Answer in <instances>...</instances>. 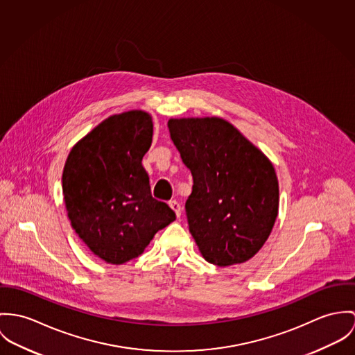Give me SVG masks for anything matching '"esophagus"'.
<instances>
[{
    "instance_id": "obj_1",
    "label": "esophagus",
    "mask_w": 355,
    "mask_h": 355,
    "mask_svg": "<svg viewBox=\"0 0 355 355\" xmlns=\"http://www.w3.org/2000/svg\"><path fill=\"white\" fill-rule=\"evenodd\" d=\"M168 205L175 212L177 218H180L181 216V204L178 201H175V200H171V201H168Z\"/></svg>"
}]
</instances>
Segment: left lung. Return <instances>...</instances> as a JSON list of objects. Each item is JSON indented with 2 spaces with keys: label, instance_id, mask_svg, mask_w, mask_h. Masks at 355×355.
I'll list each match as a JSON object with an SVG mask.
<instances>
[{
  "label": "left lung",
  "instance_id": "1",
  "mask_svg": "<svg viewBox=\"0 0 355 355\" xmlns=\"http://www.w3.org/2000/svg\"><path fill=\"white\" fill-rule=\"evenodd\" d=\"M167 126L193 177L185 209L201 256L219 267L248 261L275 225L274 164L226 119H170Z\"/></svg>",
  "mask_w": 355,
  "mask_h": 355
}]
</instances>
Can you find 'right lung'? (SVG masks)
I'll return each mask as SVG.
<instances>
[{"label": "right lung", "mask_w": 355, "mask_h": 355, "mask_svg": "<svg viewBox=\"0 0 355 355\" xmlns=\"http://www.w3.org/2000/svg\"><path fill=\"white\" fill-rule=\"evenodd\" d=\"M153 117L143 110L110 116L73 146L62 171L72 229L110 264L140 256L174 211L151 195L141 160L153 143Z\"/></svg>", "instance_id": "1"}]
</instances>
